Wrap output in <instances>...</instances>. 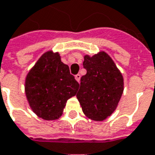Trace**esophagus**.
<instances>
[{"label":"esophagus","instance_id":"obj_1","mask_svg":"<svg viewBox=\"0 0 155 155\" xmlns=\"http://www.w3.org/2000/svg\"><path fill=\"white\" fill-rule=\"evenodd\" d=\"M81 74H76V75H75V76H74V78H75V80H76V81H78V82H80V81H81Z\"/></svg>","mask_w":155,"mask_h":155}]
</instances>
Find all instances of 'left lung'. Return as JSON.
<instances>
[{"label": "left lung", "mask_w": 155, "mask_h": 155, "mask_svg": "<svg viewBox=\"0 0 155 155\" xmlns=\"http://www.w3.org/2000/svg\"><path fill=\"white\" fill-rule=\"evenodd\" d=\"M86 74L81 79L76 97L88 118L101 122L115 111L124 90L123 76L104 51L84 56Z\"/></svg>", "instance_id": "left-lung-1"}]
</instances>
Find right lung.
<instances>
[{"instance_id": "obj_1", "label": "right lung", "mask_w": 155, "mask_h": 155, "mask_svg": "<svg viewBox=\"0 0 155 155\" xmlns=\"http://www.w3.org/2000/svg\"><path fill=\"white\" fill-rule=\"evenodd\" d=\"M80 85L58 52L47 51L38 59L25 79V94L30 108L46 121L57 120L67 101L76 95Z\"/></svg>"}]
</instances>
